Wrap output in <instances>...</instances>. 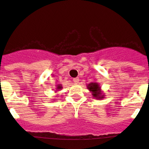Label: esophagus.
Masks as SVG:
<instances>
[{
	"label": "esophagus",
	"mask_w": 149,
	"mask_h": 149,
	"mask_svg": "<svg viewBox=\"0 0 149 149\" xmlns=\"http://www.w3.org/2000/svg\"><path fill=\"white\" fill-rule=\"evenodd\" d=\"M73 82H74L75 84H78V83H79V78H78V77L74 78V79H73Z\"/></svg>",
	"instance_id": "1"
}]
</instances>
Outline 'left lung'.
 I'll return each mask as SVG.
<instances>
[{
    "label": "left lung",
    "instance_id": "1",
    "mask_svg": "<svg viewBox=\"0 0 149 149\" xmlns=\"http://www.w3.org/2000/svg\"><path fill=\"white\" fill-rule=\"evenodd\" d=\"M87 88L89 90L92 92V95L93 97L96 99L101 100L104 98V95H102V91L100 89V86H99L97 83L96 82H92V83L89 84L87 85Z\"/></svg>",
    "mask_w": 149,
    "mask_h": 149
}]
</instances>
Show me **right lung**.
Returning <instances> with one entry per match:
<instances>
[{
    "instance_id": "add662e5",
    "label": "right lung",
    "mask_w": 149,
    "mask_h": 149,
    "mask_svg": "<svg viewBox=\"0 0 149 149\" xmlns=\"http://www.w3.org/2000/svg\"><path fill=\"white\" fill-rule=\"evenodd\" d=\"M62 88H63V86H62V85H60V84H58L57 86V88H56V89H57V90H60V89H61Z\"/></svg>"
}]
</instances>
